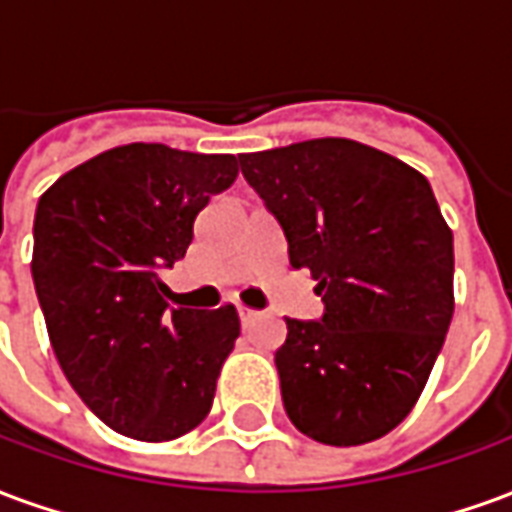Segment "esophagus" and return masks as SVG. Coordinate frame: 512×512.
Here are the masks:
<instances>
[{
    "mask_svg": "<svg viewBox=\"0 0 512 512\" xmlns=\"http://www.w3.org/2000/svg\"><path fill=\"white\" fill-rule=\"evenodd\" d=\"M238 318H241L244 326H249V323H255L260 318V312L252 310V307H238Z\"/></svg>",
    "mask_w": 512,
    "mask_h": 512,
    "instance_id": "34e87169",
    "label": "esophagus"
}]
</instances>
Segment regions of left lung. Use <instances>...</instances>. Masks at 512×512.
Wrapping results in <instances>:
<instances>
[{
	"label": "left lung",
	"instance_id": "obj_1",
	"mask_svg": "<svg viewBox=\"0 0 512 512\" xmlns=\"http://www.w3.org/2000/svg\"><path fill=\"white\" fill-rule=\"evenodd\" d=\"M238 161L323 299L321 321L285 318L274 356L290 422L332 447L381 439L422 395L455 310L452 230L430 183L343 136Z\"/></svg>",
	"mask_w": 512,
	"mask_h": 512
}]
</instances>
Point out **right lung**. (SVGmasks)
<instances>
[{
    "instance_id": "right-lung-1",
    "label": "right lung",
    "mask_w": 512,
    "mask_h": 512,
    "mask_svg": "<svg viewBox=\"0 0 512 512\" xmlns=\"http://www.w3.org/2000/svg\"><path fill=\"white\" fill-rule=\"evenodd\" d=\"M238 161L120 145L65 172L38 202L32 279L51 348L84 406L136 441H172L208 417L241 321L169 310L161 271L186 255L194 219Z\"/></svg>"
}]
</instances>
